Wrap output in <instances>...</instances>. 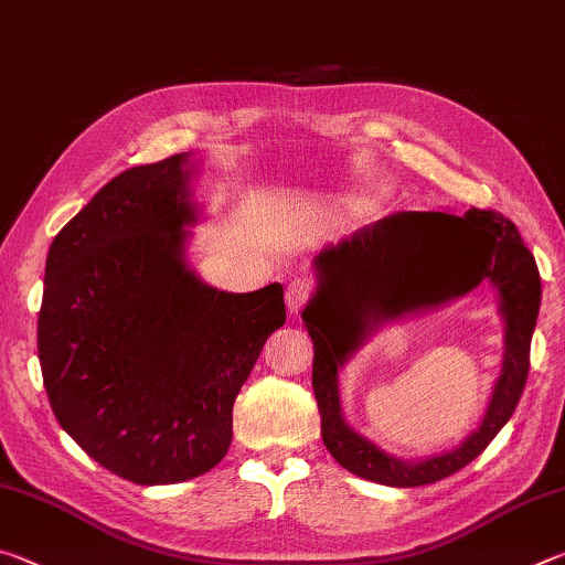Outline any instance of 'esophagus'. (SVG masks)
Wrapping results in <instances>:
<instances>
[{
  "mask_svg": "<svg viewBox=\"0 0 565 565\" xmlns=\"http://www.w3.org/2000/svg\"><path fill=\"white\" fill-rule=\"evenodd\" d=\"M313 294V281L309 279V276H296V279L289 281V286H286V306L294 313H299V309H303L306 301L311 299Z\"/></svg>",
  "mask_w": 565,
  "mask_h": 565,
  "instance_id": "1",
  "label": "esophagus"
}]
</instances>
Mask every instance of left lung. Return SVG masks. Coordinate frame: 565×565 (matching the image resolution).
<instances>
[{"label": "left lung", "instance_id": "1", "mask_svg": "<svg viewBox=\"0 0 565 565\" xmlns=\"http://www.w3.org/2000/svg\"><path fill=\"white\" fill-rule=\"evenodd\" d=\"M313 266L319 286L301 319L313 341L311 386L329 454L353 476L398 489L436 483L461 471L509 424L529 379L541 276L519 228L491 209H468L463 216L396 212L327 246ZM483 278L500 289L507 351L482 426L454 452L418 465L381 452L342 418L338 369L379 322L435 308Z\"/></svg>", "mask_w": 565, "mask_h": 565}]
</instances>
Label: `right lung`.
Returning a JSON list of instances; mask_svg holds the SVG:
<instances>
[{
  "label": "right lung",
  "instance_id": "right-lung-1",
  "mask_svg": "<svg viewBox=\"0 0 565 565\" xmlns=\"http://www.w3.org/2000/svg\"><path fill=\"white\" fill-rule=\"evenodd\" d=\"M191 174L186 151L121 171L46 254L36 347L52 411L139 486L222 461L238 391L286 321L281 284L228 294L189 269Z\"/></svg>",
  "mask_w": 565,
  "mask_h": 565
}]
</instances>
